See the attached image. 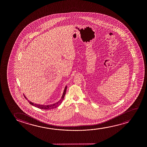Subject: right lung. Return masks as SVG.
<instances>
[{
    "mask_svg": "<svg viewBox=\"0 0 147 147\" xmlns=\"http://www.w3.org/2000/svg\"><path fill=\"white\" fill-rule=\"evenodd\" d=\"M66 90L67 86H66V87H65L62 96L61 97V98L60 99V100L58 101L57 102L55 103L54 104L50 105H38V104H36V103H34L32 102H31L30 101L28 100V99H27V98H26V97L24 95V96L25 97V98L26 99V100L28 101V102H29L30 105H32L34 106V107H38V109H52L56 108V107H59L62 103L63 100H64V98L65 95V94H66Z\"/></svg>",
    "mask_w": 147,
    "mask_h": 147,
    "instance_id": "right-lung-1",
    "label": "right lung"
}]
</instances>
